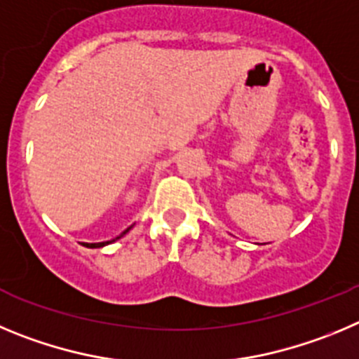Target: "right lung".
Returning <instances> with one entry per match:
<instances>
[{
    "instance_id": "obj_1",
    "label": "right lung",
    "mask_w": 359,
    "mask_h": 359,
    "mask_svg": "<svg viewBox=\"0 0 359 359\" xmlns=\"http://www.w3.org/2000/svg\"><path fill=\"white\" fill-rule=\"evenodd\" d=\"M130 229H132V225H130V227L127 229V231L121 232V234H119L118 238H114V240H111V241H102V243H83V247H89V248H100V247H105V245H109V243H114L116 240H119V238H123V236L127 234V232L130 231Z\"/></svg>"
}]
</instances>
